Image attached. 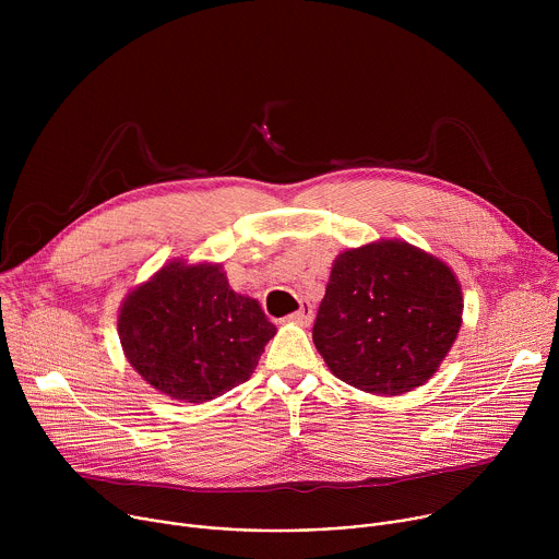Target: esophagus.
<instances>
[{"label": "esophagus", "instance_id": "34e87169", "mask_svg": "<svg viewBox=\"0 0 559 559\" xmlns=\"http://www.w3.org/2000/svg\"><path fill=\"white\" fill-rule=\"evenodd\" d=\"M287 321L294 323V325H300V328L311 325V321H313V309H311V305H309V302H300V309L294 311V313H289Z\"/></svg>", "mask_w": 559, "mask_h": 559}]
</instances>
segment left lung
<instances>
[{"mask_svg":"<svg viewBox=\"0 0 559 559\" xmlns=\"http://www.w3.org/2000/svg\"><path fill=\"white\" fill-rule=\"evenodd\" d=\"M462 307L460 281L442 259L380 238L336 257L311 336L338 380L401 395L438 371Z\"/></svg>","mask_w":559,"mask_h":559,"instance_id":"8db88e82","label":"left lung"}]
</instances>
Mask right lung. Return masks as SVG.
Returning a JSON list of instances; mask_svg holds the SVG:
<instances>
[{
	"label": "right lung",
	"mask_w": 559,
	"mask_h": 559,
	"mask_svg": "<svg viewBox=\"0 0 559 559\" xmlns=\"http://www.w3.org/2000/svg\"><path fill=\"white\" fill-rule=\"evenodd\" d=\"M117 332L150 386L201 405L254 373L276 328L257 298L229 287L221 263L175 259L128 292Z\"/></svg>",
	"instance_id": "1"
}]
</instances>
